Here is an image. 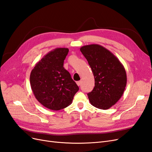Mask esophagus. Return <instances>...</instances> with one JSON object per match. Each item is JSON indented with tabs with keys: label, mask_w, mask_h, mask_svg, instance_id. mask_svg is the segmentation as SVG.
Returning a JSON list of instances; mask_svg holds the SVG:
<instances>
[{
	"label": "esophagus",
	"mask_w": 152,
	"mask_h": 152,
	"mask_svg": "<svg viewBox=\"0 0 152 152\" xmlns=\"http://www.w3.org/2000/svg\"><path fill=\"white\" fill-rule=\"evenodd\" d=\"M77 86H80V84H81V81H77Z\"/></svg>",
	"instance_id": "obj_1"
}]
</instances>
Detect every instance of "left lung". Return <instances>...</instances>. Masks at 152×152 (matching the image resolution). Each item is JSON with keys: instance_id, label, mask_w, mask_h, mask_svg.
Masks as SVG:
<instances>
[{"instance_id": "1", "label": "left lung", "mask_w": 152, "mask_h": 152, "mask_svg": "<svg viewBox=\"0 0 152 152\" xmlns=\"http://www.w3.org/2000/svg\"><path fill=\"white\" fill-rule=\"evenodd\" d=\"M93 73L95 86L87 94L94 107L107 110L121 99L127 84L125 68L109 50L98 44L84 45L80 49Z\"/></svg>"}]
</instances>
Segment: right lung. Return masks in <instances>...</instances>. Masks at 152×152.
Here are the masks:
<instances>
[{"label":"right lung","instance_id":"obj_1","mask_svg":"<svg viewBox=\"0 0 152 152\" xmlns=\"http://www.w3.org/2000/svg\"><path fill=\"white\" fill-rule=\"evenodd\" d=\"M68 48H56L35 64L30 81L35 98L45 108L63 109L72 103L79 88L63 67Z\"/></svg>","mask_w":152,"mask_h":152}]
</instances>
